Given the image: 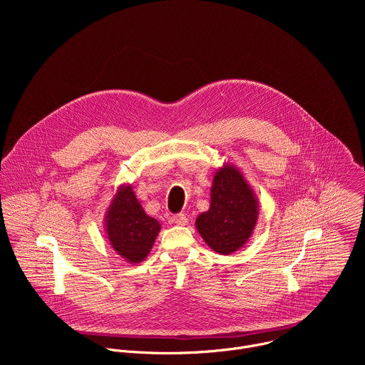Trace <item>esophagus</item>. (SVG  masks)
Instances as JSON below:
<instances>
[{
    "label": "esophagus",
    "mask_w": 365,
    "mask_h": 365,
    "mask_svg": "<svg viewBox=\"0 0 365 365\" xmlns=\"http://www.w3.org/2000/svg\"><path fill=\"white\" fill-rule=\"evenodd\" d=\"M172 221H173V224H176V225H180V227H185V225H187V217L185 215V214H178V215H175L173 218H172Z\"/></svg>",
    "instance_id": "34e87169"
}]
</instances>
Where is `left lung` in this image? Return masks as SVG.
Returning <instances> with one entry per match:
<instances>
[{
  "label": "left lung",
  "instance_id": "obj_1",
  "mask_svg": "<svg viewBox=\"0 0 365 365\" xmlns=\"http://www.w3.org/2000/svg\"><path fill=\"white\" fill-rule=\"evenodd\" d=\"M258 214V199L242 172L224 163L214 173L210 210L197 215L195 227L214 251L228 255L247 244Z\"/></svg>",
  "mask_w": 365,
  "mask_h": 365
}]
</instances>
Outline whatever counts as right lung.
Listing matches in <instances>:
<instances>
[{
  "label": "right lung",
  "mask_w": 365,
  "mask_h": 365,
  "mask_svg": "<svg viewBox=\"0 0 365 365\" xmlns=\"http://www.w3.org/2000/svg\"><path fill=\"white\" fill-rule=\"evenodd\" d=\"M103 222L113 250L130 264L144 262L162 228L158 220L145 214L130 183L117 189Z\"/></svg>",
  "instance_id": "right-lung-1"
}]
</instances>
